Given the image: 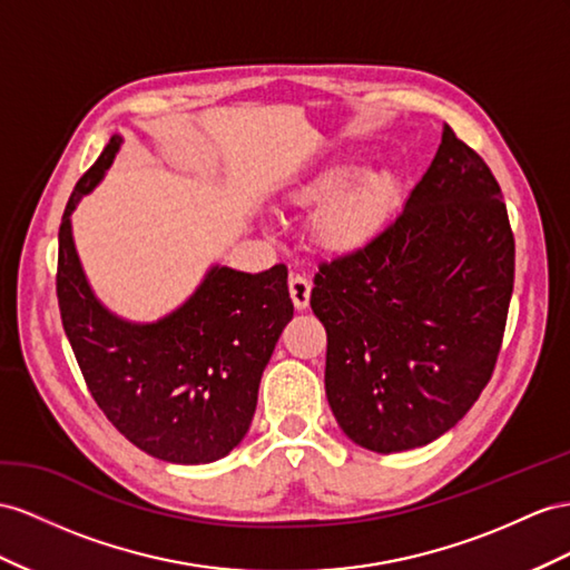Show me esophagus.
Masks as SVG:
<instances>
[{
    "instance_id": "obj_1",
    "label": "esophagus",
    "mask_w": 570,
    "mask_h": 570,
    "mask_svg": "<svg viewBox=\"0 0 570 570\" xmlns=\"http://www.w3.org/2000/svg\"><path fill=\"white\" fill-rule=\"evenodd\" d=\"M311 288H313V284H311V279L305 274H291L288 276V291H291V301H294V305L298 311H305L308 308V303H311Z\"/></svg>"
}]
</instances>
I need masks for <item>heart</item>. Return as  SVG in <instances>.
I'll return each mask as SVG.
<instances>
[{
  "label": "heart",
  "mask_w": 570,
  "mask_h": 570,
  "mask_svg": "<svg viewBox=\"0 0 570 570\" xmlns=\"http://www.w3.org/2000/svg\"><path fill=\"white\" fill-rule=\"evenodd\" d=\"M296 202L320 204L313 216L315 240L332 253H354L377 236L397 199V180L387 170H356L337 164L296 189Z\"/></svg>",
  "instance_id": "1"
}]
</instances>
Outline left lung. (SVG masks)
Wrapping results in <instances>:
<instances>
[{"mask_svg": "<svg viewBox=\"0 0 570 570\" xmlns=\"http://www.w3.org/2000/svg\"><path fill=\"white\" fill-rule=\"evenodd\" d=\"M515 282V238L487 160L445 125L404 209L358 250L320 262L325 390L361 448L426 445L491 381Z\"/></svg>", "mask_w": 570, "mask_h": 570, "instance_id": "1", "label": "left lung"}]
</instances>
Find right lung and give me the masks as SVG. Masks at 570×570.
Masks as SVG:
<instances>
[{
	"instance_id": "right-lung-1",
	"label": "right lung",
	"mask_w": 570,
	"mask_h": 570,
	"mask_svg": "<svg viewBox=\"0 0 570 570\" xmlns=\"http://www.w3.org/2000/svg\"><path fill=\"white\" fill-rule=\"evenodd\" d=\"M112 137L81 175L60 224L57 303L91 397L149 455L204 464L228 455L250 429L259 377L294 317L286 267L259 274L214 267L180 311L154 325L122 323L83 279L69 214L112 164Z\"/></svg>"
}]
</instances>
